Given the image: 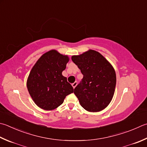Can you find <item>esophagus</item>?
Returning <instances> with one entry per match:
<instances>
[{
    "mask_svg": "<svg viewBox=\"0 0 147 147\" xmlns=\"http://www.w3.org/2000/svg\"><path fill=\"white\" fill-rule=\"evenodd\" d=\"M71 85H72V86H73V88H76V86L77 85V81H76V82H74L73 83V84H71Z\"/></svg>",
    "mask_w": 147,
    "mask_h": 147,
    "instance_id": "esophagus-1",
    "label": "esophagus"
}]
</instances>
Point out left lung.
Returning a JSON list of instances; mask_svg holds the SVG:
<instances>
[{
    "label": "left lung",
    "instance_id": "1",
    "mask_svg": "<svg viewBox=\"0 0 147 147\" xmlns=\"http://www.w3.org/2000/svg\"><path fill=\"white\" fill-rule=\"evenodd\" d=\"M83 78L74 89L81 106L88 111L105 109L114 95L117 77L111 65L99 52L90 50L71 57Z\"/></svg>",
    "mask_w": 147,
    "mask_h": 147
}]
</instances>
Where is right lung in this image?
<instances>
[{"mask_svg": "<svg viewBox=\"0 0 147 147\" xmlns=\"http://www.w3.org/2000/svg\"><path fill=\"white\" fill-rule=\"evenodd\" d=\"M68 60L67 56L52 50L41 56L30 71L27 90L41 109H56L63 103L66 96L74 92L73 87L62 75Z\"/></svg>", "mask_w": 147, "mask_h": 147, "instance_id": "add662e5", "label": "right lung"}]
</instances>
